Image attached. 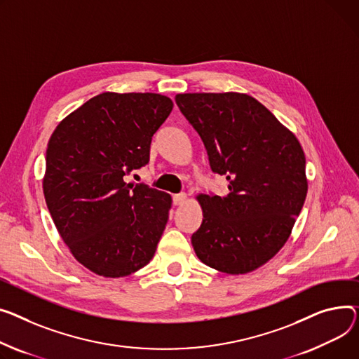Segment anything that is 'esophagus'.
I'll return each instance as SVG.
<instances>
[{
	"instance_id": "obj_1",
	"label": "esophagus",
	"mask_w": 359,
	"mask_h": 359,
	"mask_svg": "<svg viewBox=\"0 0 359 359\" xmlns=\"http://www.w3.org/2000/svg\"><path fill=\"white\" fill-rule=\"evenodd\" d=\"M187 196L186 194H177V195H173V203L175 205H183L186 202Z\"/></svg>"
}]
</instances>
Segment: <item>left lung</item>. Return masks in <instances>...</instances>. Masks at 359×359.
<instances>
[{
	"label": "left lung",
	"instance_id": "obj_1",
	"mask_svg": "<svg viewBox=\"0 0 359 359\" xmlns=\"http://www.w3.org/2000/svg\"><path fill=\"white\" fill-rule=\"evenodd\" d=\"M176 104L203 141L210 170L228 180L225 196H198L203 221L194 250L215 270L250 273L280 251L303 208V149L250 95L179 93Z\"/></svg>",
	"mask_w": 359,
	"mask_h": 359
}]
</instances>
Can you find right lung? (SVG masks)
<instances>
[{
	"label": "right lung",
	"mask_w": 359,
	"mask_h": 359,
	"mask_svg": "<svg viewBox=\"0 0 359 359\" xmlns=\"http://www.w3.org/2000/svg\"><path fill=\"white\" fill-rule=\"evenodd\" d=\"M172 109L160 93L104 92L67 115L49 140L47 208L70 252L95 274L130 276L156 252L172 198L126 176L149 163L151 138Z\"/></svg>",
	"instance_id": "1"
}]
</instances>
